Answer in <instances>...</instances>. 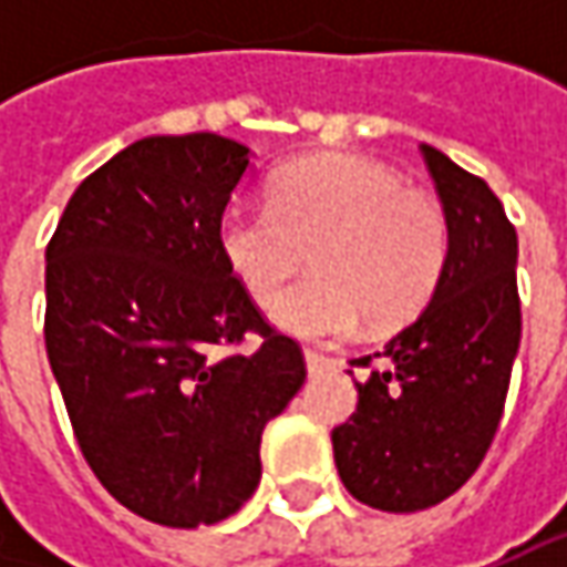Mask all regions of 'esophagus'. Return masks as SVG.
<instances>
[{"label": "esophagus", "mask_w": 567, "mask_h": 567, "mask_svg": "<svg viewBox=\"0 0 567 567\" xmlns=\"http://www.w3.org/2000/svg\"><path fill=\"white\" fill-rule=\"evenodd\" d=\"M328 365H331V360H328L324 353H318V350H306V369H309V375L324 372Z\"/></svg>", "instance_id": "esophagus-1"}]
</instances>
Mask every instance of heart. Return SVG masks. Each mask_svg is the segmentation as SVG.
I'll use <instances>...</instances> for the list:
<instances>
[{"label": "heart", "instance_id": "1", "mask_svg": "<svg viewBox=\"0 0 567 567\" xmlns=\"http://www.w3.org/2000/svg\"><path fill=\"white\" fill-rule=\"evenodd\" d=\"M220 243L258 306L312 260L317 274L280 297L274 321L293 338L340 340L362 318L398 328L420 316L445 271L451 229L442 202L403 186L398 169L334 154L284 169L271 207H233Z\"/></svg>", "mask_w": 567, "mask_h": 567}]
</instances>
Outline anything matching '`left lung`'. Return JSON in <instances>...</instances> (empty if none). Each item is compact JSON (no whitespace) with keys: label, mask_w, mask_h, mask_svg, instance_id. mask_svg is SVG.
<instances>
[{"label":"left lung","mask_w":567,"mask_h":567,"mask_svg":"<svg viewBox=\"0 0 567 567\" xmlns=\"http://www.w3.org/2000/svg\"><path fill=\"white\" fill-rule=\"evenodd\" d=\"M451 246L420 316L365 365L357 413L331 432L353 498L379 512H423L461 489L489 451L520 347L517 233L492 188L423 144ZM353 375V372H350Z\"/></svg>","instance_id":"1"}]
</instances>
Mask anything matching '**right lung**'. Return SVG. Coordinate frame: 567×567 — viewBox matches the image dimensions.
I'll use <instances>...</instances> for the list:
<instances>
[{
    "mask_svg": "<svg viewBox=\"0 0 567 567\" xmlns=\"http://www.w3.org/2000/svg\"><path fill=\"white\" fill-rule=\"evenodd\" d=\"M246 173L249 147L214 132L142 138L75 188L47 246L43 338L78 447L120 505L164 527L249 502L261 432L306 381L302 347L224 255Z\"/></svg>",
    "mask_w": 567,
    "mask_h": 567,
    "instance_id": "1",
    "label": "right lung"
}]
</instances>
